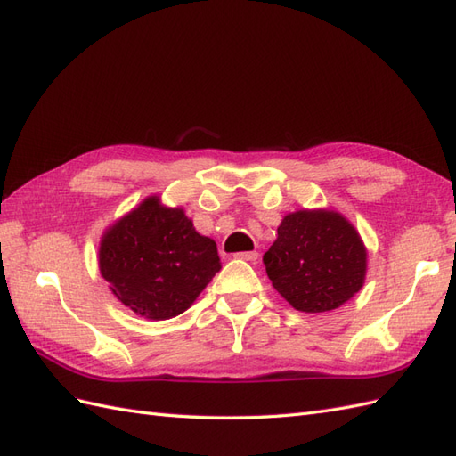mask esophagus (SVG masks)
<instances>
[{"mask_svg": "<svg viewBox=\"0 0 456 456\" xmlns=\"http://www.w3.org/2000/svg\"><path fill=\"white\" fill-rule=\"evenodd\" d=\"M237 258H240V260H247V262H256L258 260V252L256 250H250V252H239V254H235Z\"/></svg>", "mask_w": 456, "mask_h": 456, "instance_id": "1", "label": "esophagus"}]
</instances>
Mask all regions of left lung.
Masks as SVG:
<instances>
[{"mask_svg": "<svg viewBox=\"0 0 456 456\" xmlns=\"http://www.w3.org/2000/svg\"><path fill=\"white\" fill-rule=\"evenodd\" d=\"M264 264L272 285L293 309L326 313L363 288L367 248L338 211L299 209L281 219Z\"/></svg>", "mask_w": 456, "mask_h": 456, "instance_id": "1", "label": "left lung"}]
</instances>
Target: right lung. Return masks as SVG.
<instances>
[{
	"instance_id": "1",
	"label": "right lung",
	"mask_w": 456,
	"mask_h": 456,
	"mask_svg": "<svg viewBox=\"0 0 456 456\" xmlns=\"http://www.w3.org/2000/svg\"><path fill=\"white\" fill-rule=\"evenodd\" d=\"M99 270L124 306L150 321L184 313L221 270L216 240L183 208L150 196L104 231Z\"/></svg>"
}]
</instances>
